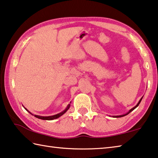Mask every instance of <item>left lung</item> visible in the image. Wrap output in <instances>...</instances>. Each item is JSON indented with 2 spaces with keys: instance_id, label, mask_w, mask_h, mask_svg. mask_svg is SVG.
Wrapping results in <instances>:
<instances>
[{
  "instance_id": "8db88e82",
  "label": "left lung",
  "mask_w": 158,
  "mask_h": 158,
  "mask_svg": "<svg viewBox=\"0 0 158 158\" xmlns=\"http://www.w3.org/2000/svg\"><path fill=\"white\" fill-rule=\"evenodd\" d=\"M142 99L139 100V102H138V104H137V105L135 106L134 108H132V109H131V110H129V112H128V113H127V114H122V115H119V116H114V117H124V116H125V115H127V114H129V113H130L131 111H133V110H134V109H135V108H137V106H139V103H140V102H141V101H142Z\"/></svg>"
}]
</instances>
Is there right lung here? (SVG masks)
Here are the masks:
<instances>
[{"label":"right lung","instance_id":"1","mask_svg":"<svg viewBox=\"0 0 158 158\" xmlns=\"http://www.w3.org/2000/svg\"><path fill=\"white\" fill-rule=\"evenodd\" d=\"M70 104H68V106H67V108L65 109V110L63 111V112H61V113H59V114H55V115H53V116H49V117H42V116H39V115H34V117H37V118H39V119H44V120H52V119H56V118H58V117H59L60 116H61L62 114H64L65 112H66L68 110V108H70ZM26 109V108H25ZM27 110V109H26ZM28 111V110H27ZM29 112V111H28ZM30 113V112H29ZM30 114H31V113H30Z\"/></svg>","mask_w":158,"mask_h":158}]
</instances>
